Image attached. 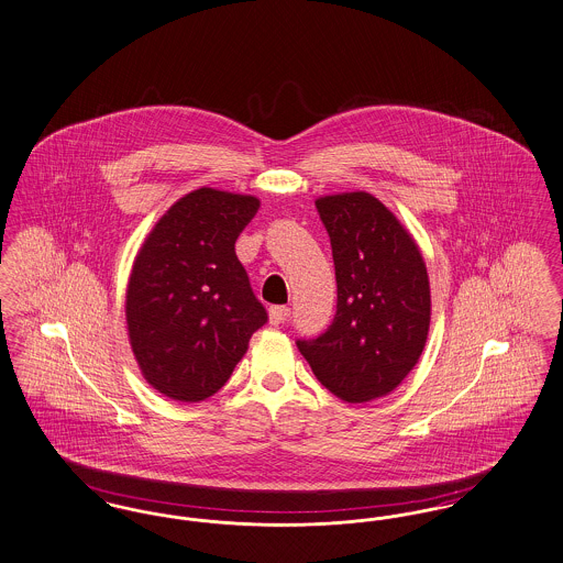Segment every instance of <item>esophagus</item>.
Segmentation results:
<instances>
[{
  "label": "esophagus",
  "mask_w": 563,
  "mask_h": 563,
  "mask_svg": "<svg viewBox=\"0 0 563 563\" xmlns=\"http://www.w3.org/2000/svg\"><path fill=\"white\" fill-rule=\"evenodd\" d=\"M291 314V310L287 306H272L269 308V322L272 324H280V322L287 321Z\"/></svg>",
  "instance_id": "obj_1"
}]
</instances>
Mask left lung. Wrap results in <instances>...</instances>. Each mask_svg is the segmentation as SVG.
I'll return each instance as SVG.
<instances>
[{"instance_id":"8db88e82","label":"left lung","mask_w":563,"mask_h":563,"mask_svg":"<svg viewBox=\"0 0 563 563\" xmlns=\"http://www.w3.org/2000/svg\"><path fill=\"white\" fill-rule=\"evenodd\" d=\"M317 209L331 239L338 312L297 349L338 399L374 401L397 390L427 346V264L409 230L372 194L321 196Z\"/></svg>"}]
</instances>
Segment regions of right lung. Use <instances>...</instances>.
I'll return each instance as SVG.
<instances>
[{"label":"right lung","mask_w":563,"mask_h":563,"mask_svg":"<svg viewBox=\"0 0 563 563\" xmlns=\"http://www.w3.org/2000/svg\"><path fill=\"white\" fill-rule=\"evenodd\" d=\"M260 198L194 189L162 214L134 257L126 329L145 382L168 399L213 397L268 321L234 244Z\"/></svg>","instance_id":"obj_1"}]
</instances>
